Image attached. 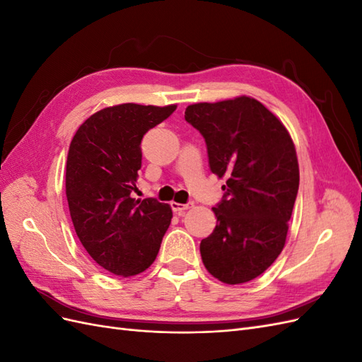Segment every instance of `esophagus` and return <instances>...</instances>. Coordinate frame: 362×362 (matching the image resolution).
<instances>
[{
    "label": "esophagus",
    "mask_w": 362,
    "mask_h": 362,
    "mask_svg": "<svg viewBox=\"0 0 362 362\" xmlns=\"http://www.w3.org/2000/svg\"><path fill=\"white\" fill-rule=\"evenodd\" d=\"M172 210L177 213V214H182L185 210H189V208L193 206V202H187V204H178V202H170Z\"/></svg>",
    "instance_id": "34e87169"
}]
</instances>
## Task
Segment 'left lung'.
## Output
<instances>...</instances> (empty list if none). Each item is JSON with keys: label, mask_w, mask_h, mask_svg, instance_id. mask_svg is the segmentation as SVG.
<instances>
[{"label": "left lung", "mask_w": 362, "mask_h": 362, "mask_svg": "<svg viewBox=\"0 0 362 362\" xmlns=\"http://www.w3.org/2000/svg\"><path fill=\"white\" fill-rule=\"evenodd\" d=\"M206 144L225 194L214 231L201 242L205 269L229 286L255 279L284 249L299 190V164L281 120L249 96L185 108Z\"/></svg>", "instance_id": "left-lung-1"}]
</instances>
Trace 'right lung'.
Here are the masks:
<instances>
[{
	"mask_svg": "<svg viewBox=\"0 0 362 362\" xmlns=\"http://www.w3.org/2000/svg\"><path fill=\"white\" fill-rule=\"evenodd\" d=\"M177 105L120 104L103 108L76 129L66 161V198L75 233L98 264L128 278L156 261L172 208L134 199L141 139Z\"/></svg>",
	"mask_w": 362,
	"mask_h": 362,
	"instance_id": "right-lung-1",
	"label": "right lung"
}]
</instances>
